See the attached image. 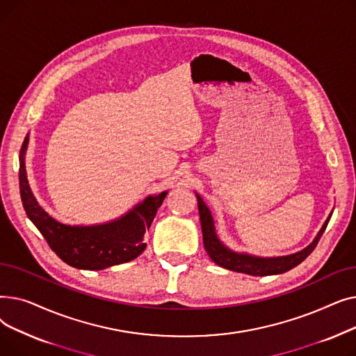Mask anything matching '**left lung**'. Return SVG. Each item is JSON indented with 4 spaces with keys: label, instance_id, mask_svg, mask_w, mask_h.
Segmentation results:
<instances>
[{
    "label": "left lung",
    "instance_id": "obj_1",
    "mask_svg": "<svg viewBox=\"0 0 356 356\" xmlns=\"http://www.w3.org/2000/svg\"><path fill=\"white\" fill-rule=\"evenodd\" d=\"M196 197H197V208H199L200 225H202V232H203V247H204V250H207L211 259L219 267H223V268L231 270V271H236V273L250 274V275L263 277V275L282 274V273H286L300 264L302 261H305L312 254V251L316 248L317 242H319L321 236L323 235L327 223H329V219L332 216V213H330L329 218L326 219V222L323 223V227L321 228V231L317 232L312 244L307 245L305 250L298 251L296 254L284 255V257H270V258L268 257L267 258L266 257H255V255H250V254H244V252H235V251L229 250L228 247L223 245L216 235L215 222H213L209 208L204 204V202L202 200V197L197 193H196Z\"/></svg>",
    "mask_w": 356,
    "mask_h": 356
}]
</instances>
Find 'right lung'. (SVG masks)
Segmentation results:
<instances>
[{
  "label": "right lung",
  "instance_id": "1",
  "mask_svg": "<svg viewBox=\"0 0 356 356\" xmlns=\"http://www.w3.org/2000/svg\"><path fill=\"white\" fill-rule=\"evenodd\" d=\"M29 134L20 149V195L29 219L47 241L49 247L70 267L104 270L137 258L147 247L144 234L152 225L157 209L167 195L147 196L121 218L101 225H66L53 219L35 200L26 173Z\"/></svg>",
  "mask_w": 356,
  "mask_h": 356
}]
</instances>
